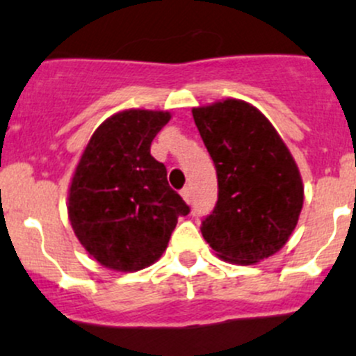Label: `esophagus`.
Segmentation results:
<instances>
[{
	"label": "esophagus",
	"mask_w": 356,
	"mask_h": 356,
	"mask_svg": "<svg viewBox=\"0 0 356 356\" xmlns=\"http://www.w3.org/2000/svg\"><path fill=\"white\" fill-rule=\"evenodd\" d=\"M181 196L184 197L186 203H191V188H188V186H186V188L181 191Z\"/></svg>",
	"instance_id": "obj_1"
}]
</instances>
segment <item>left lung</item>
I'll return each mask as SVG.
<instances>
[{
	"mask_svg": "<svg viewBox=\"0 0 356 356\" xmlns=\"http://www.w3.org/2000/svg\"><path fill=\"white\" fill-rule=\"evenodd\" d=\"M193 118L218 179V201L201 234L222 259L259 263L297 227L304 204L297 163L271 122L244 100L196 107Z\"/></svg>",
	"mask_w": 356,
	"mask_h": 356,
	"instance_id": "8db88e82",
	"label": "left lung"
}]
</instances>
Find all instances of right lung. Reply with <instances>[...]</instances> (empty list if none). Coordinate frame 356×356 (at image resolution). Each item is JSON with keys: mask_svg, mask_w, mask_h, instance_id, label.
I'll use <instances>...</instances> for the list:
<instances>
[{"mask_svg": "<svg viewBox=\"0 0 356 356\" xmlns=\"http://www.w3.org/2000/svg\"><path fill=\"white\" fill-rule=\"evenodd\" d=\"M168 119L163 111L118 112L92 134L74 170L71 227L102 266L138 271L153 264L167 249L179 216L191 211L168 186L165 165L149 155Z\"/></svg>", "mask_w": 356, "mask_h": 356, "instance_id": "1", "label": "right lung"}]
</instances>
